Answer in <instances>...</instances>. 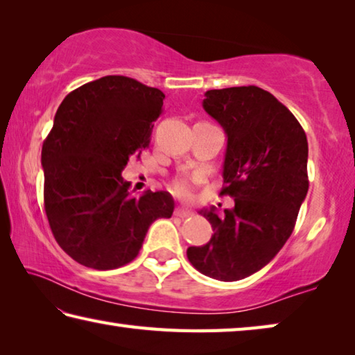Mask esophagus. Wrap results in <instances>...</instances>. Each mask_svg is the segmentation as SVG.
<instances>
[{
	"label": "esophagus",
	"instance_id": "esophagus-1",
	"mask_svg": "<svg viewBox=\"0 0 355 355\" xmlns=\"http://www.w3.org/2000/svg\"><path fill=\"white\" fill-rule=\"evenodd\" d=\"M174 215L179 216V218H189V216H191V215H193V214H191L190 210H187V209L178 207L176 210H174Z\"/></svg>",
	"mask_w": 355,
	"mask_h": 355
}]
</instances>
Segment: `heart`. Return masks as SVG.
<instances>
[{"instance_id":"b5f03b06","label":"heart","mask_w":355,"mask_h":355,"mask_svg":"<svg viewBox=\"0 0 355 355\" xmlns=\"http://www.w3.org/2000/svg\"><path fill=\"white\" fill-rule=\"evenodd\" d=\"M200 176L193 174V176H178L173 179L171 182V191L176 196L182 198V200H189L191 196V182L198 181Z\"/></svg>"}]
</instances>
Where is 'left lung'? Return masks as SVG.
Wrapping results in <instances>:
<instances>
[{
    "label": "left lung",
    "mask_w": 355,
    "mask_h": 355,
    "mask_svg": "<svg viewBox=\"0 0 355 355\" xmlns=\"http://www.w3.org/2000/svg\"><path fill=\"white\" fill-rule=\"evenodd\" d=\"M202 107L227 135L220 195L234 209L201 210L210 241L187 257L204 276L234 282L275 259L293 232L309 190L307 137L282 103L256 85L206 92Z\"/></svg>",
    "instance_id": "obj_1"
}]
</instances>
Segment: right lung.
<instances>
[{
	"label": "right lung",
	"mask_w": 355,
	"mask_h": 355,
	"mask_svg": "<svg viewBox=\"0 0 355 355\" xmlns=\"http://www.w3.org/2000/svg\"><path fill=\"white\" fill-rule=\"evenodd\" d=\"M165 95L104 76L68 93L42 146L43 201L55 241L78 263L114 270L137 257L149 226L170 218L168 191L135 198L121 176L149 146Z\"/></svg>",
	"instance_id": "add662e5"
}]
</instances>
